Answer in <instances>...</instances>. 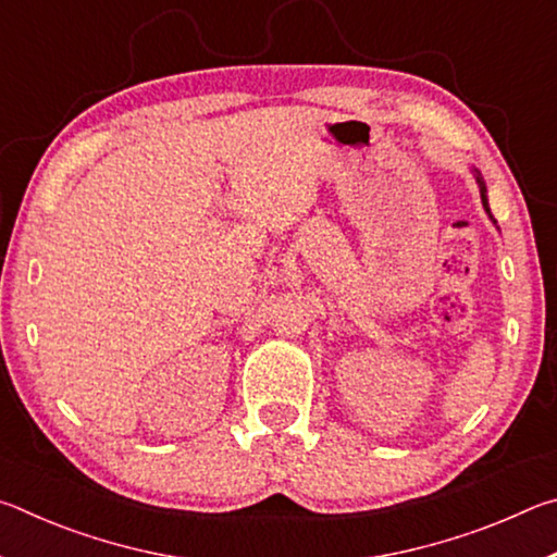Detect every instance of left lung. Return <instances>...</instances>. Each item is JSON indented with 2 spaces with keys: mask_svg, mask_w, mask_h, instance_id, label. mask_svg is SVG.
Here are the masks:
<instances>
[{
  "mask_svg": "<svg viewBox=\"0 0 557 557\" xmlns=\"http://www.w3.org/2000/svg\"><path fill=\"white\" fill-rule=\"evenodd\" d=\"M476 182H479V188H482V201H484V209L488 211V206H486V186H484V182H482V176L476 174Z\"/></svg>",
  "mask_w": 557,
  "mask_h": 557,
  "instance_id": "left-lung-1",
  "label": "left lung"
}]
</instances>
